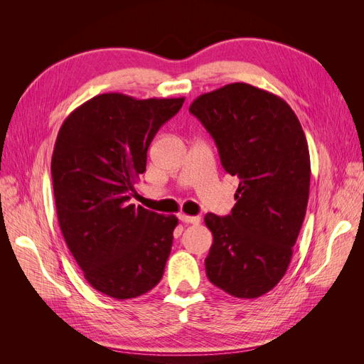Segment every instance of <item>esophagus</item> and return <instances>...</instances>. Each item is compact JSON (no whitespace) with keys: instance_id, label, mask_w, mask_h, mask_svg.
Returning a JSON list of instances; mask_svg holds the SVG:
<instances>
[{"instance_id":"1","label":"esophagus","mask_w":364,"mask_h":364,"mask_svg":"<svg viewBox=\"0 0 364 364\" xmlns=\"http://www.w3.org/2000/svg\"><path fill=\"white\" fill-rule=\"evenodd\" d=\"M179 220L182 223H186V225H199L200 223V217L186 215V214H179Z\"/></svg>"}]
</instances>
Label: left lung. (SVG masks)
<instances>
[{
	"label": "left lung",
	"instance_id": "8db88e82",
	"mask_svg": "<svg viewBox=\"0 0 364 364\" xmlns=\"http://www.w3.org/2000/svg\"><path fill=\"white\" fill-rule=\"evenodd\" d=\"M190 112L240 179L230 214L205 215L214 237L206 277L234 297H259L287 272L306 213L311 167L302 126L281 97L247 83L202 94Z\"/></svg>",
	"mask_w": 364,
	"mask_h": 364
}]
</instances>
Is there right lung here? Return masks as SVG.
Wrapping results in <instances>:
<instances>
[{
	"mask_svg": "<svg viewBox=\"0 0 364 364\" xmlns=\"http://www.w3.org/2000/svg\"><path fill=\"white\" fill-rule=\"evenodd\" d=\"M183 102L100 94L58 134L51 176L60 230L85 279L114 299L144 294L164 274L178 218L129 200L151 139Z\"/></svg>",
	"mask_w": 364,
	"mask_h": 364,
	"instance_id": "1",
	"label": "right lung"
}]
</instances>
